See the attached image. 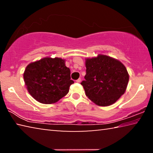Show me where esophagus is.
Listing matches in <instances>:
<instances>
[{"label": "esophagus", "instance_id": "esophagus-1", "mask_svg": "<svg viewBox=\"0 0 153 153\" xmlns=\"http://www.w3.org/2000/svg\"><path fill=\"white\" fill-rule=\"evenodd\" d=\"M76 82H77V83H80V82H81V78L77 79L76 80Z\"/></svg>", "mask_w": 153, "mask_h": 153}]
</instances>
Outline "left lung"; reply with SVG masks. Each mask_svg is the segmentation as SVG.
<instances>
[{"label": "left lung", "mask_w": 153, "mask_h": 153, "mask_svg": "<svg viewBox=\"0 0 153 153\" xmlns=\"http://www.w3.org/2000/svg\"><path fill=\"white\" fill-rule=\"evenodd\" d=\"M85 80L81 82L86 95L99 106L115 103L125 92L129 81L126 67L116 59L99 55L87 59Z\"/></svg>", "instance_id": "left-lung-1"}]
</instances>
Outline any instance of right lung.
<instances>
[{
    "label": "right lung",
    "instance_id": "obj_1",
    "mask_svg": "<svg viewBox=\"0 0 153 153\" xmlns=\"http://www.w3.org/2000/svg\"><path fill=\"white\" fill-rule=\"evenodd\" d=\"M70 73L63 59L48 57L28 65L24 78L28 92L34 99L43 104H52L69 92L74 83Z\"/></svg>",
    "mask_w": 153,
    "mask_h": 153
}]
</instances>
